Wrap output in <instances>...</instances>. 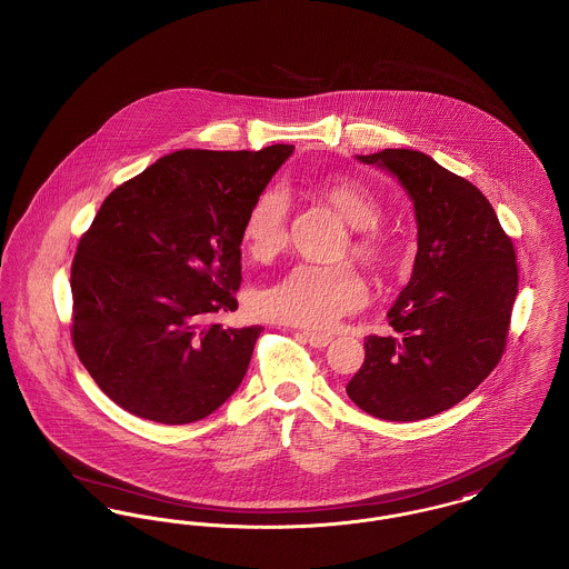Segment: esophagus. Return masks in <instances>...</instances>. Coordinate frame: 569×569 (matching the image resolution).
I'll return each instance as SVG.
<instances>
[{
	"label": "esophagus",
	"instance_id": "1",
	"mask_svg": "<svg viewBox=\"0 0 569 569\" xmlns=\"http://www.w3.org/2000/svg\"><path fill=\"white\" fill-rule=\"evenodd\" d=\"M301 337L309 346H313V348H325V346H329V343L333 341L331 335L311 333V331H302Z\"/></svg>",
	"mask_w": 569,
	"mask_h": 569
}]
</instances>
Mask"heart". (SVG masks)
<instances>
[{
	"label": "heart",
	"instance_id": "1",
	"mask_svg": "<svg viewBox=\"0 0 569 569\" xmlns=\"http://www.w3.org/2000/svg\"><path fill=\"white\" fill-rule=\"evenodd\" d=\"M313 196L352 228L341 247V256H352L369 270H382L391 260L389 236L380 230L382 203L368 187L348 176L322 178L313 184ZM242 242L251 258L268 262L279 256L290 240V200L288 193L270 184L262 189L244 212ZM368 297L359 270L343 262L335 267L301 264L281 279L268 283L256 299L260 318L305 329H325L341 316L359 309Z\"/></svg>",
	"mask_w": 569,
	"mask_h": 569
}]
</instances>
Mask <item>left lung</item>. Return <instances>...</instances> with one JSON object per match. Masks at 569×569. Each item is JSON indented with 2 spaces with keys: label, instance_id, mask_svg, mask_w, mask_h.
I'll use <instances>...</instances> for the list:
<instances>
[{
  "label": "left lung",
  "instance_id": "obj_1",
  "mask_svg": "<svg viewBox=\"0 0 569 569\" xmlns=\"http://www.w3.org/2000/svg\"><path fill=\"white\" fill-rule=\"evenodd\" d=\"M398 176L415 201L419 249L387 318L396 335L366 337V361L346 385L371 417L417 421L465 400L501 361L518 264L486 196L419 150L359 157Z\"/></svg>",
  "mask_w": 569,
  "mask_h": 569
}]
</instances>
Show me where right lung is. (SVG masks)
Returning a JSON list of instances; mask_svg holds the SVG:
<instances>
[{
    "label": "right lung",
    "instance_id": "add662e5",
    "mask_svg": "<svg viewBox=\"0 0 569 569\" xmlns=\"http://www.w3.org/2000/svg\"><path fill=\"white\" fill-rule=\"evenodd\" d=\"M292 150H178L102 201L70 267V337L109 400L182 426L238 389L262 327L212 318L238 307L244 212Z\"/></svg>",
    "mask_w": 569,
    "mask_h": 569
}]
</instances>
